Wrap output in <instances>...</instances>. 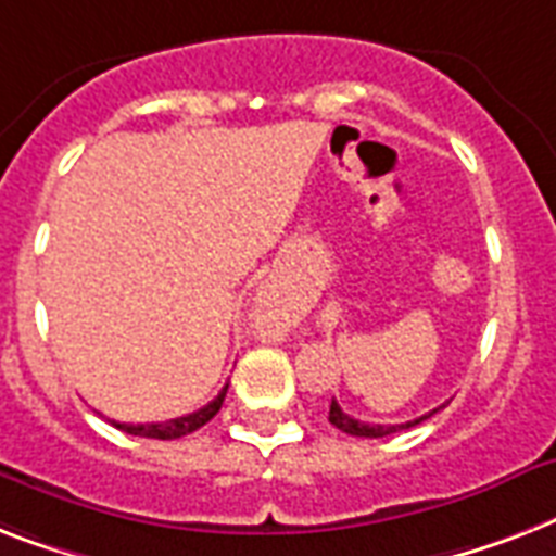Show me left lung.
Masks as SVG:
<instances>
[{"label": "left lung", "mask_w": 556, "mask_h": 556, "mask_svg": "<svg viewBox=\"0 0 556 556\" xmlns=\"http://www.w3.org/2000/svg\"><path fill=\"white\" fill-rule=\"evenodd\" d=\"M445 407V404H442ZM439 410V407H437ZM437 410H430L425 413V416H419V419H413V421H404V425H367V421H358L353 419L350 413L341 410V404L332 399L330 404V421L336 425L339 430H344V433H350V437H364V439H381V437H390V433H399V430H407V428H416V425H421L425 419H430L433 413Z\"/></svg>", "instance_id": "obj_1"}]
</instances>
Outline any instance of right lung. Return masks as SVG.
<instances>
[{
  "label": "right lung",
  "instance_id": "obj_1",
  "mask_svg": "<svg viewBox=\"0 0 556 556\" xmlns=\"http://www.w3.org/2000/svg\"><path fill=\"white\" fill-rule=\"evenodd\" d=\"M226 390L229 384H224V390L217 393L206 407L201 410L189 413V416H180V419H168V421H149V425H128V421H111L114 428L123 430V433H131V437H143V439H180L186 433H194L198 428H203L217 410H220V404L226 399Z\"/></svg>",
  "mask_w": 556,
  "mask_h": 556
}]
</instances>
